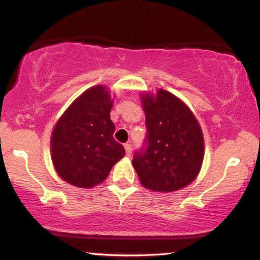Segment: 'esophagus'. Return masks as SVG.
Segmentation results:
<instances>
[{"mask_svg": "<svg viewBox=\"0 0 260 260\" xmlns=\"http://www.w3.org/2000/svg\"><path fill=\"white\" fill-rule=\"evenodd\" d=\"M124 149H126V155H127V156H131V154H132V145L128 144V143H126V144H124Z\"/></svg>", "mask_w": 260, "mask_h": 260, "instance_id": "1", "label": "esophagus"}]
</instances>
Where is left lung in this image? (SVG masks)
Segmentation results:
<instances>
[{
    "mask_svg": "<svg viewBox=\"0 0 260 260\" xmlns=\"http://www.w3.org/2000/svg\"><path fill=\"white\" fill-rule=\"evenodd\" d=\"M147 136L133 155V166L144 187L174 192L198 175L204 157V140L190 110L171 92L142 96Z\"/></svg>",
    "mask_w": 260,
    "mask_h": 260,
    "instance_id": "1",
    "label": "left lung"
}]
</instances>
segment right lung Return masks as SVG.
<instances>
[{"label": "right lung", "mask_w": 260, "mask_h": 260, "mask_svg": "<svg viewBox=\"0 0 260 260\" xmlns=\"http://www.w3.org/2000/svg\"><path fill=\"white\" fill-rule=\"evenodd\" d=\"M112 101L105 86H92L67 109L52 132V161L68 183L90 188L109 176L126 154L113 138Z\"/></svg>", "instance_id": "1"}]
</instances>
